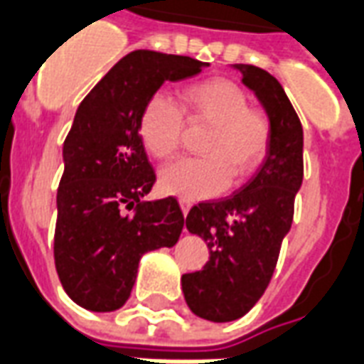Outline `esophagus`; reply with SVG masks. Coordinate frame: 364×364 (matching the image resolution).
<instances>
[{"label": "esophagus", "mask_w": 364, "mask_h": 364, "mask_svg": "<svg viewBox=\"0 0 364 364\" xmlns=\"http://www.w3.org/2000/svg\"><path fill=\"white\" fill-rule=\"evenodd\" d=\"M179 204H181L183 216H187V214H189L191 206H193V203H191V200H185V198H181V200H179Z\"/></svg>", "instance_id": "obj_1"}]
</instances>
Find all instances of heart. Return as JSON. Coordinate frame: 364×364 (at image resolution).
<instances>
[{
  "mask_svg": "<svg viewBox=\"0 0 364 364\" xmlns=\"http://www.w3.org/2000/svg\"><path fill=\"white\" fill-rule=\"evenodd\" d=\"M186 119L183 120L182 117ZM185 121L208 127L198 142L203 158H187L160 173L166 195L185 200L212 198L239 187L257 173L272 146V121L264 109L249 106L243 86L223 77L198 80L179 90V106L156 92L144 102L136 119L142 148L158 161H169L181 148Z\"/></svg>",
  "mask_w": 364,
  "mask_h": 364,
  "instance_id": "1",
  "label": "heart"
}]
</instances>
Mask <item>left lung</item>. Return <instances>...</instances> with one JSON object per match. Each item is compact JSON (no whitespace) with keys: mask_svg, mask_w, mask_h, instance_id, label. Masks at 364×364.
I'll return each mask as SVG.
<instances>
[{"mask_svg":"<svg viewBox=\"0 0 364 364\" xmlns=\"http://www.w3.org/2000/svg\"><path fill=\"white\" fill-rule=\"evenodd\" d=\"M233 67L262 102L274 134L268 158L247 185L222 200L198 203L185 220L206 241L210 258L203 270L183 274V293L191 311L212 322L241 318L262 297L303 183V127L287 94L264 69Z\"/></svg>","mask_w":364,"mask_h":364,"instance_id":"obj_1","label":"left lung"}]
</instances>
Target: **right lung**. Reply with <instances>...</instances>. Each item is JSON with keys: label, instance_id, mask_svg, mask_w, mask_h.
<instances>
[{"label": "right lung", "instance_id": "add662e5", "mask_svg": "<svg viewBox=\"0 0 364 364\" xmlns=\"http://www.w3.org/2000/svg\"><path fill=\"white\" fill-rule=\"evenodd\" d=\"M208 63L136 50L119 59L80 102L63 142L53 258L69 297L94 312L127 303L139 260L181 235L175 196L144 200L156 183L136 131L139 112L166 80L195 77Z\"/></svg>", "mask_w": 364, "mask_h": 364}]
</instances>
